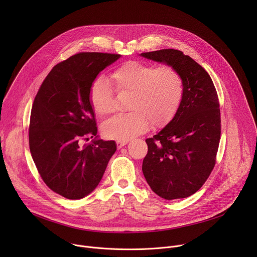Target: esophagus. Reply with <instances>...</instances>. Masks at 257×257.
<instances>
[{
	"instance_id": "34e87169",
	"label": "esophagus",
	"mask_w": 257,
	"mask_h": 257,
	"mask_svg": "<svg viewBox=\"0 0 257 257\" xmlns=\"http://www.w3.org/2000/svg\"><path fill=\"white\" fill-rule=\"evenodd\" d=\"M116 143H117V148L121 149L124 145H126L128 143V140H117Z\"/></svg>"
}]
</instances>
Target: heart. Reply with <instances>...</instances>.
<instances>
[{
	"label": "heart",
	"mask_w": 257,
	"mask_h": 257,
	"mask_svg": "<svg viewBox=\"0 0 257 257\" xmlns=\"http://www.w3.org/2000/svg\"><path fill=\"white\" fill-rule=\"evenodd\" d=\"M116 90L131 94L128 109L131 112L105 121L101 127L105 137L129 140L148 129L160 128L175 116L183 96V80L173 67L128 62L113 72L111 76ZM89 100L99 116L114 109L113 90L104 78H97L90 87Z\"/></svg>",
	"instance_id": "heart-1"
}]
</instances>
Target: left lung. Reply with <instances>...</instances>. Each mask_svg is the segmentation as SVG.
<instances>
[{"instance_id":"8db88e82","label":"left lung","mask_w":257,"mask_h":257,"mask_svg":"<svg viewBox=\"0 0 257 257\" xmlns=\"http://www.w3.org/2000/svg\"><path fill=\"white\" fill-rule=\"evenodd\" d=\"M141 57L175 68L183 96L174 118L145 141L142 172L152 190L167 200L198 191L210 175L221 138L218 97L208 73L181 51L167 49Z\"/></svg>"}]
</instances>
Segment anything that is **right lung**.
I'll use <instances>...</instances> for the list:
<instances>
[{
  "label": "right lung",
  "instance_id": "right-lung-1",
  "mask_svg": "<svg viewBox=\"0 0 257 257\" xmlns=\"http://www.w3.org/2000/svg\"><path fill=\"white\" fill-rule=\"evenodd\" d=\"M121 55L79 53L56 65L36 94L30 115L29 149L42 179L54 192L81 199L100 182L117 151L98 139L89 90L96 76ZM95 137L81 147L80 140Z\"/></svg>",
  "mask_w": 257,
  "mask_h": 257
}]
</instances>
